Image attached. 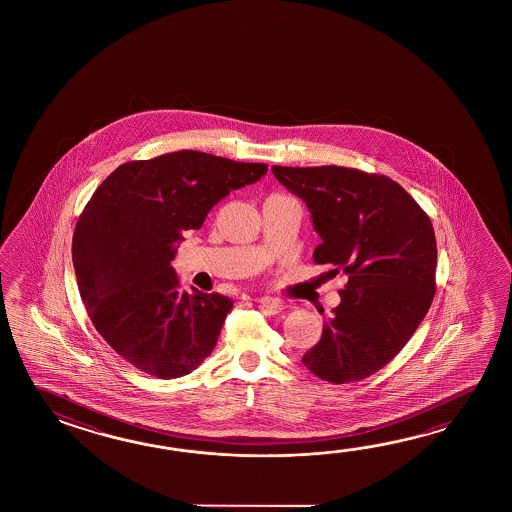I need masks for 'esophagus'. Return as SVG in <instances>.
<instances>
[{"label":"esophagus","mask_w":512,"mask_h":512,"mask_svg":"<svg viewBox=\"0 0 512 512\" xmlns=\"http://www.w3.org/2000/svg\"><path fill=\"white\" fill-rule=\"evenodd\" d=\"M256 302L263 309V313H267V315H278V313H282L283 309H285V304H283L282 300H276V298H260Z\"/></svg>","instance_id":"esophagus-1"}]
</instances>
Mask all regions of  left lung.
<instances>
[{
	"mask_svg": "<svg viewBox=\"0 0 512 512\" xmlns=\"http://www.w3.org/2000/svg\"><path fill=\"white\" fill-rule=\"evenodd\" d=\"M272 174L311 212L322 240L313 260L349 276L302 362L322 381H362L406 346L434 300L432 221L386 175L344 166H272Z\"/></svg>",
	"mask_w": 512,
	"mask_h": 512,
	"instance_id": "1",
	"label": "left lung"
}]
</instances>
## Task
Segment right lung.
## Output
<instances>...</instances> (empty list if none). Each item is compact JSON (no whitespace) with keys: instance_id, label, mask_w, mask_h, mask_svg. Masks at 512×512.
<instances>
[{"instance_id":"1","label":"right lung","mask_w":512,"mask_h":512,"mask_svg":"<svg viewBox=\"0 0 512 512\" xmlns=\"http://www.w3.org/2000/svg\"><path fill=\"white\" fill-rule=\"evenodd\" d=\"M265 174V164L181 150L120 164L89 199L73 234L78 291L95 329L137 370L183 377L216 348L232 300L181 291L172 260L185 230Z\"/></svg>"}]
</instances>
